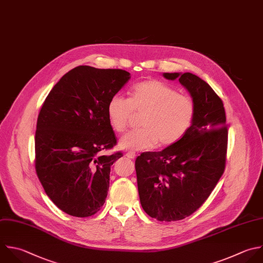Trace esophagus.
Listing matches in <instances>:
<instances>
[{
  "label": "esophagus",
  "instance_id": "34e87169",
  "mask_svg": "<svg viewBox=\"0 0 263 263\" xmlns=\"http://www.w3.org/2000/svg\"><path fill=\"white\" fill-rule=\"evenodd\" d=\"M126 156H127L128 158H130V159H135L137 155H136V153H135V152L129 151V152H127V153H126Z\"/></svg>",
  "mask_w": 263,
  "mask_h": 263
}]
</instances>
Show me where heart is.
Returning <instances> with one entry per match:
<instances>
[{
    "label": "heart",
    "instance_id": "obj_1",
    "mask_svg": "<svg viewBox=\"0 0 263 263\" xmlns=\"http://www.w3.org/2000/svg\"><path fill=\"white\" fill-rule=\"evenodd\" d=\"M135 112L144 113L141 118L143 127L121 137L119 147L123 150L151 149L158 142L160 146L175 144L190 128L195 104L189 96L179 93L162 81L151 79L136 84L130 99L116 93L107 105L109 122L117 133L127 127Z\"/></svg>",
    "mask_w": 263,
    "mask_h": 263
}]
</instances>
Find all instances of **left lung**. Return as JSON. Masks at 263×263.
<instances>
[{"mask_svg": "<svg viewBox=\"0 0 263 263\" xmlns=\"http://www.w3.org/2000/svg\"><path fill=\"white\" fill-rule=\"evenodd\" d=\"M179 79L194 104L195 116L178 142L136 159L140 201L158 221H178L194 213L221 178L226 158L227 127L223 103L212 87L191 73H163Z\"/></svg>", "mask_w": 263, "mask_h": 263, "instance_id": "left-lung-1", "label": "left lung"}]
</instances>
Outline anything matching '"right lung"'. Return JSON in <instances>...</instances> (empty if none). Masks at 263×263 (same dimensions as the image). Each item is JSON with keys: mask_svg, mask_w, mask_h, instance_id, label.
Returning a JSON list of instances; mask_svg holds the SVG:
<instances>
[{"mask_svg": "<svg viewBox=\"0 0 263 263\" xmlns=\"http://www.w3.org/2000/svg\"><path fill=\"white\" fill-rule=\"evenodd\" d=\"M130 79L119 69L79 66L65 74L47 96L37 120L36 172L49 198L75 217L95 215L105 203L111 165L120 152L107 105Z\"/></svg>", "mask_w": 263, "mask_h": 263, "instance_id": "right-lung-1", "label": "right lung"}]
</instances>
